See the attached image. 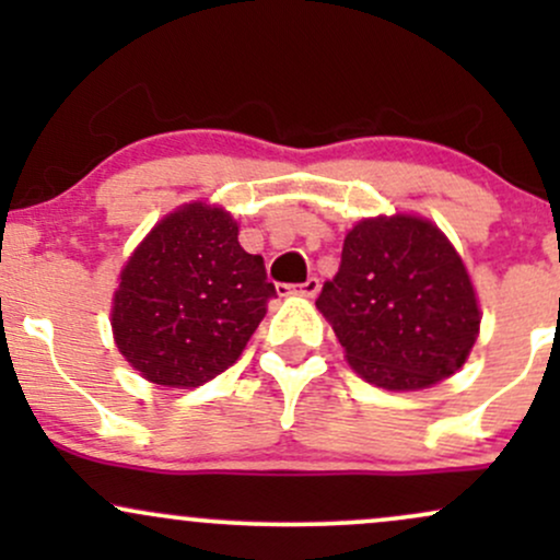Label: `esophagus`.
<instances>
[{
  "label": "esophagus",
  "mask_w": 560,
  "mask_h": 560,
  "mask_svg": "<svg viewBox=\"0 0 560 560\" xmlns=\"http://www.w3.org/2000/svg\"><path fill=\"white\" fill-rule=\"evenodd\" d=\"M318 289H320V281L316 279V276H311V279L302 281L300 287H294L292 292H294V294H302V298H316Z\"/></svg>",
  "instance_id": "obj_1"
}]
</instances>
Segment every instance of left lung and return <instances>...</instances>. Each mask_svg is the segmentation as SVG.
Returning a JSON list of instances; mask_svg holds the SVG:
<instances>
[{
  "label": "left lung",
  "mask_w": 560,
  "mask_h": 560,
  "mask_svg": "<svg viewBox=\"0 0 560 560\" xmlns=\"http://www.w3.org/2000/svg\"><path fill=\"white\" fill-rule=\"evenodd\" d=\"M316 307L347 363L376 387L423 389L453 376L479 334L464 260L429 221L371 218L345 236L342 262Z\"/></svg>",
  "instance_id": "left-lung-1"
}]
</instances>
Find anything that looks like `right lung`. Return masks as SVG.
Listing matches in <instances>:
<instances>
[{"mask_svg":"<svg viewBox=\"0 0 560 560\" xmlns=\"http://www.w3.org/2000/svg\"><path fill=\"white\" fill-rule=\"evenodd\" d=\"M236 234L229 213L195 202L160 221L126 262L113 334L144 378L199 387L242 355L276 287Z\"/></svg>","mask_w":560,"mask_h":560,"instance_id":"add662e5","label":"right lung"}]
</instances>
